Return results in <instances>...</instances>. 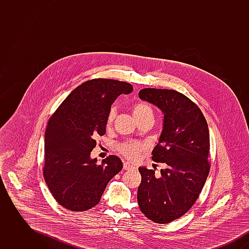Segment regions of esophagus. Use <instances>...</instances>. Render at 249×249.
<instances>
[{"instance_id":"esophagus-1","label":"esophagus","mask_w":249,"mask_h":249,"mask_svg":"<svg viewBox=\"0 0 249 249\" xmlns=\"http://www.w3.org/2000/svg\"><path fill=\"white\" fill-rule=\"evenodd\" d=\"M133 168H134V166L131 165L129 162H124V163H123V169H124V170H131V169H133Z\"/></svg>"}]
</instances>
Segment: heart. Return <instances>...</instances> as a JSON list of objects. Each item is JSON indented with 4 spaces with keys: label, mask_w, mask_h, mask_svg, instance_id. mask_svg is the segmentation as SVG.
<instances>
[{
    "label": "heart",
    "mask_w": 249,
    "mask_h": 249,
    "mask_svg": "<svg viewBox=\"0 0 249 249\" xmlns=\"http://www.w3.org/2000/svg\"><path fill=\"white\" fill-rule=\"evenodd\" d=\"M132 114L137 121L147 117L153 118L152 108L143 103L135 104L132 107ZM115 117L116 111L114 108H112L107 116V129H110L112 127ZM145 148L146 146L142 142L137 141H124L120 142L117 146V149L119 153L130 160H137L142 151L145 150Z\"/></svg>",
    "instance_id": "b5f03b06"
}]
</instances>
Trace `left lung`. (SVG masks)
<instances>
[{
  "instance_id": "1",
  "label": "left lung",
  "mask_w": 249,
  "mask_h": 249,
  "mask_svg": "<svg viewBox=\"0 0 249 249\" xmlns=\"http://www.w3.org/2000/svg\"><path fill=\"white\" fill-rule=\"evenodd\" d=\"M139 98L164 114L163 130L152 160L165 163L157 176L140 167L137 201L142 213L156 223H170L184 215L200 196L210 171V137L201 109L174 89H142Z\"/></svg>"
}]
</instances>
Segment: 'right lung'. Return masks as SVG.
Listing matches in <instances>:
<instances>
[{"label":"right lung","instance_id":"add662e5","mask_svg":"<svg viewBox=\"0 0 249 249\" xmlns=\"http://www.w3.org/2000/svg\"><path fill=\"white\" fill-rule=\"evenodd\" d=\"M130 84L95 78L75 88L48 120L45 133L43 174L54 199L64 208L82 212L99 203L108 182L122 170L110 155L97 164L90 159L97 136L106 133L107 116Z\"/></svg>","mask_w":249,"mask_h":249}]
</instances>
